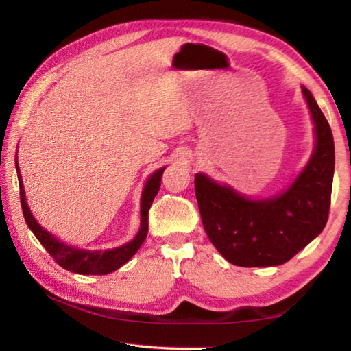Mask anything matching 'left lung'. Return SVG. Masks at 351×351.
<instances>
[{
	"instance_id": "obj_1",
	"label": "left lung",
	"mask_w": 351,
	"mask_h": 351,
	"mask_svg": "<svg viewBox=\"0 0 351 351\" xmlns=\"http://www.w3.org/2000/svg\"><path fill=\"white\" fill-rule=\"evenodd\" d=\"M302 93L314 122L316 148L285 192L266 199H249L203 173L195 176L204 230L229 263L245 268L283 265L325 228L335 175V141L313 94L305 86Z\"/></svg>"
}]
</instances>
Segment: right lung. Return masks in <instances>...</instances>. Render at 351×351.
Here are the masks:
<instances>
[{
    "label": "right lung",
    "instance_id": "add662e5",
    "mask_svg": "<svg viewBox=\"0 0 351 351\" xmlns=\"http://www.w3.org/2000/svg\"><path fill=\"white\" fill-rule=\"evenodd\" d=\"M15 167L16 173H19V182H20V199L23 207V215H25L26 223L29 229L32 230L37 240L43 245L52 258H54L58 265L66 271L75 272V274H86V276H105L110 272L121 268L127 261L138 252V249L144 243L147 232H148V210H150L152 203L154 197L159 192L161 187V178L164 173V169H159L148 178V181L144 187L141 198V229L134 239L125 243L123 246H119L114 249H106V251H86V249H77L73 246L64 245L63 241L57 240L54 235L47 232L37 223V219L32 217L31 210H29L25 189H23V181L19 169V161L15 158Z\"/></svg>",
    "mask_w": 351,
    "mask_h": 351
}]
</instances>
